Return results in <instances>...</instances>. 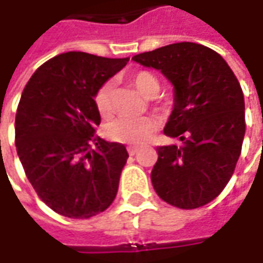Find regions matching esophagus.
<instances>
[{"mask_svg": "<svg viewBox=\"0 0 263 263\" xmlns=\"http://www.w3.org/2000/svg\"><path fill=\"white\" fill-rule=\"evenodd\" d=\"M127 151H128V155H135V154L137 152V147L128 146V147H127Z\"/></svg>", "mask_w": 263, "mask_h": 263, "instance_id": "esophagus-1", "label": "esophagus"}]
</instances>
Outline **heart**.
Instances as JSON below:
<instances>
[{
    "mask_svg": "<svg viewBox=\"0 0 263 263\" xmlns=\"http://www.w3.org/2000/svg\"><path fill=\"white\" fill-rule=\"evenodd\" d=\"M132 83L142 95L152 98L159 90V82L152 73L140 70L130 77ZM96 111L99 116L108 118L112 114V86L111 83H104L96 90L93 96ZM157 130V121L151 117L143 118H118L116 121L109 123L106 127V137L111 142L140 146L147 142Z\"/></svg>",
    "mask_w": 263,
    "mask_h": 263,
    "instance_id": "heart-1",
    "label": "heart"
}]
</instances>
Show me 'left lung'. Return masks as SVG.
Instances as JSON below:
<instances>
[{"label": "left lung", "instance_id": "1", "mask_svg": "<svg viewBox=\"0 0 263 263\" xmlns=\"http://www.w3.org/2000/svg\"><path fill=\"white\" fill-rule=\"evenodd\" d=\"M161 70L176 89L164 133L181 145L157 147L151 173L164 202L196 209L212 202L233 176L246 132L245 98L237 77L214 49L178 42L133 57Z\"/></svg>", "mask_w": 263, "mask_h": 263}]
</instances>
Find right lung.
<instances>
[{"instance_id":"1","label":"right lung","mask_w":263,"mask_h":263,"mask_svg":"<svg viewBox=\"0 0 263 263\" xmlns=\"http://www.w3.org/2000/svg\"><path fill=\"white\" fill-rule=\"evenodd\" d=\"M127 61L70 51L44 63L23 89L17 155L37 196L60 215L87 219L116 199L128 154L95 135L101 116L93 96Z\"/></svg>"}]
</instances>
